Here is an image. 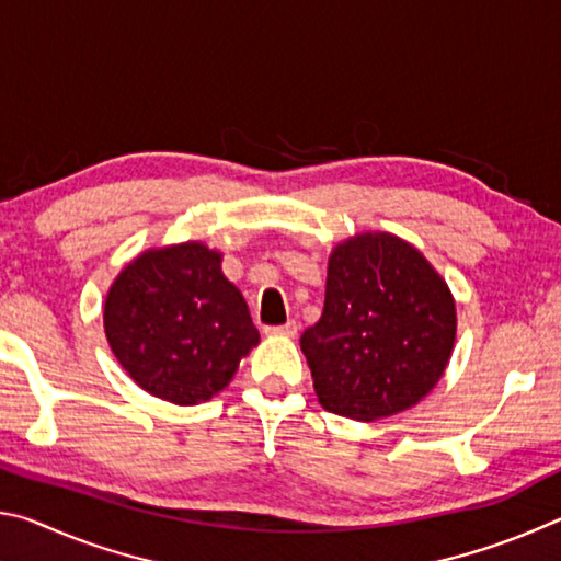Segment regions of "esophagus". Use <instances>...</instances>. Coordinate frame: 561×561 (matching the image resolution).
<instances>
[{"label":"esophagus","instance_id":"34e87169","mask_svg":"<svg viewBox=\"0 0 561 561\" xmlns=\"http://www.w3.org/2000/svg\"><path fill=\"white\" fill-rule=\"evenodd\" d=\"M264 331H267L270 336H287V339H294V336H297L299 327H297V321H287V324H282V327H267Z\"/></svg>","mask_w":561,"mask_h":561}]
</instances>
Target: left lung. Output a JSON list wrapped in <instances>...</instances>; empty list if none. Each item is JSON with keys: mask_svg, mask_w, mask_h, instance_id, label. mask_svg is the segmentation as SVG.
<instances>
[{"mask_svg": "<svg viewBox=\"0 0 561 561\" xmlns=\"http://www.w3.org/2000/svg\"><path fill=\"white\" fill-rule=\"evenodd\" d=\"M455 331L453 291L423 252L391 232H358L331 250L324 311L299 344L319 403L374 423L433 391Z\"/></svg>", "mask_w": 561, "mask_h": 561, "instance_id": "obj_1", "label": "left lung"}]
</instances>
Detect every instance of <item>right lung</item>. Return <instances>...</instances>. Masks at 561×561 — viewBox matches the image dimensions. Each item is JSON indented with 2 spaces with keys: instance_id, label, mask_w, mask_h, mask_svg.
Masks as SVG:
<instances>
[{
  "instance_id": "obj_1",
  "label": "right lung",
  "mask_w": 561,
  "mask_h": 561,
  "mask_svg": "<svg viewBox=\"0 0 561 561\" xmlns=\"http://www.w3.org/2000/svg\"><path fill=\"white\" fill-rule=\"evenodd\" d=\"M103 329L133 381L175 405L210 401L260 344L222 252L197 240L130 260L103 301Z\"/></svg>"
}]
</instances>
